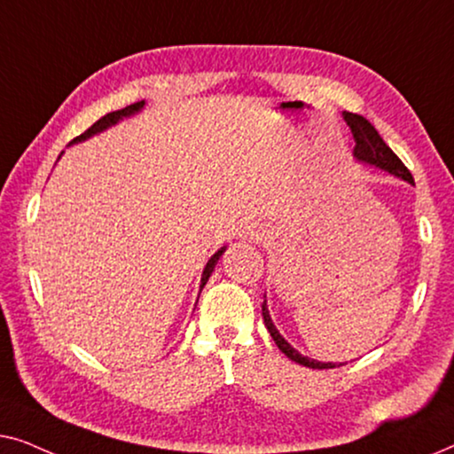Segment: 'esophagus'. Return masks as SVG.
Segmentation results:
<instances>
[{
    "mask_svg": "<svg viewBox=\"0 0 454 454\" xmlns=\"http://www.w3.org/2000/svg\"><path fill=\"white\" fill-rule=\"evenodd\" d=\"M246 235H252V238H254V235H256V238H258L256 225H247V227H246Z\"/></svg>",
    "mask_w": 454,
    "mask_h": 454,
    "instance_id": "esophagus-1",
    "label": "esophagus"
}]
</instances>
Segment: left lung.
Here are the masks:
<instances>
[{
  "instance_id": "obj_1",
  "label": "left lung",
  "mask_w": 454,
  "mask_h": 454,
  "mask_svg": "<svg viewBox=\"0 0 454 454\" xmlns=\"http://www.w3.org/2000/svg\"><path fill=\"white\" fill-rule=\"evenodd\" d=\"M343 117H345L347 126L351 128L353 138H356V148H353V157H356L357 160H362V163L380 167V169L388 171L390 176L405 179V182H409V184L413 185V176H411V173H409L407 167L403 165V160L396 157L393 151H390V148L387 146V142L380 138V134L376 132V128L372 126V123L365 120L364 115L343 111ZM262 316H264V325H266V328H269L272 340H275L278 349H281L285 356L291 359V362L301 364V365H306V368H312V370H328V368H339V365H343V364L337 365V364H333V362H316V359L308 357V356H301L300 351L294 349V347H291L287 340L281 337V333L277 331V326L272 325L269 308H266V301L262 303Z\"/></svg>"
}]
</instances>
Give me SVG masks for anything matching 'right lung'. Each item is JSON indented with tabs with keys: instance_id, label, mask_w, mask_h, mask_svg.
<instances>
[{
	"instance_id": "obj_1",
	"label": "right lung",
	"mask_w": 454,
	"mask_h": 454,
	"mask_svg": "<svg viewBox=\"0 0 454 454\" xmlns=\"http://www.w3.org/2000/svg\"><path fill=\"white\" fill-rule=\"evenodd\" d=\"M142 107H145V101H140V103H134V105H128V107H123V109H120V111H111V114L103 115L101 120L92 123V126H90L89 129H86L84 134L76 136V138H74V140L70 142V145H76V142H82V140H86V138H90V136H95V134H98V132H103V129H107V128H111V126H115L117 121L123 120V117H129V115L138 114V111H140ZM223 252H225V247H221L219 252L213 254V256H210V260H208V262H207V266H204V272H202V281H200V289L204 287V285H207L208 277L213 275V270H215V264L219 262V258L223 256Z\"/></svg>"
}]
</instances>
